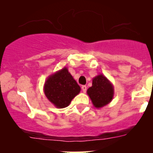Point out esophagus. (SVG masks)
Returning <instances> with one entry per match:
<instances>
[{"instance_id":"1","label":"esophagus","mask_w":153,"mask_h":153,"mask_svg":"<svg viewBox=\"0 0 153 153\" xmlns=\"http://www.w3.org/2000/svg\"><path fill=\"white\" fill-rule=\"evenodd\" d=\"M81 88H82V92H83V93H85V92H86V91H87V87L85 86V85H82Z\"/></svg>"}]
</instances>
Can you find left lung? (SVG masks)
<instances>
[{"label":"left lung","mask_w":153,"mask_h":153,"mask_svg":"<svg viewBox=\"0 0 153 153\" xmlns=\"http://www.w3.org/2000/svg\"><path fill=\"white\" fill-rule=\"evenodd\" d=\"M93 105L97 108H102L112 101L114 95L113 84L103 74H99L92 80V86L87 90Z\"/></svg>","instance_id":"1"}]
</instances>
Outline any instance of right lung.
Segmentation results:
<instances>
[{
  "instance_id": "add662e5",
  "label": "right lung",
  "mask_w": 153,
  "mask_h": 153,
  "mask_svg": "<svg viewBox=\"0 0 153 153\" xmlns=\"http://www.w3.org/2000/svg\"><path fill=\"white\" fill-rule=\"evenodd\" d=\"M80 91V87L66 67L50 75L44 85L47 99L58 108L69 106Z\"/></svg>"
}]
</instances>
